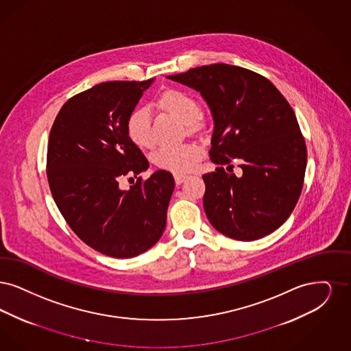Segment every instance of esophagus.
Returning a JSON list of instances; mask_svg holds the SVG:
<instances>
[{
	"label": "esophagus",
	"instance_id": "obj_1",
	"mask_svg": "<svg viewBox=\"0 0 351 351\" xmlns=\"http://www.w3.org/2000/svg\"><path fill=\"white\" fill-rule=\"evenodd\" d=\"M186 180H187V176H184V174H174V181L177 184H181Z\"/></svg>",
	"mask_w": 351,
	"mask_h": 351
}]
</instances>
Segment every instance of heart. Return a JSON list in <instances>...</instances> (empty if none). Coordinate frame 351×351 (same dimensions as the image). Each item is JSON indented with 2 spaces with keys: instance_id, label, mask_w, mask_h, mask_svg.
<instances>
[{
  "instance_id": "heart-1",
  "label": "heart",
  "mask_w": 351,
  "mask_h": 351,
  "mask_svg": "<svg viewBox=\"0 0 351 351\" xmlns=\"http://www.w3.org/2000/svg\"><path fill=\"white\" fill-rule=\"evenodd\" d=\"M160 106L177 117L184 124H194L200 117L198 101L189 93L168 90L160 98ZM127 130L131 140L141 148L152 144L151 112L147 107H138L131 112L127 121ZM203 156L198 144L186 143L176 147H162L153 154V161L158 168L173 173H186L197 165Z\"/></svg>"
}]
</instances>
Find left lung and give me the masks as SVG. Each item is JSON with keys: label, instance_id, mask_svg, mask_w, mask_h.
Segmentation results:
<instances>
[{"label": "left lung", "instance_id": "obj_1", "mask_svg": "<svg viewBox=\"0 0 351 351\" xmlns=\"http://www.w3.org/2000/svg\"><path fill=\"white\" fill-rule=\"evenodd\" d=\"M167 78L200 93L214 119L211 161L232 168L203 176V207L211 226L239 241L279 228L300 197L306 148L295 112L265 77L241 66L211 64Z\"/></svg>", "mask_w": 351, "mask_h": 351}]
</instances>
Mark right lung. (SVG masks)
Masks as SVG:
<instances>
[{
  "label": "right lung",
  "instance_id": "1",
  "mask_svg": "<svg viewBox=\"0 0 351 351\" xmlns=\"http://www.w3.org/2000/svg\"><path fill=\"white\" fill-rule=\"evenodd\" d=\"M153 81H110L80 93L49 132L47 177L59 211L85 244L114 258L136 257L161 239L176 186L167 170L130 190L119 186L149 168L127 121Z\"/></svg>",
  "mask_w": 351,
  "mask_h": 351
}]
</instances>
